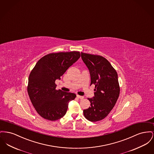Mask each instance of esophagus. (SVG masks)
Returning a JSON list of instances; mask_svg holds the SVG:
<instances>
[{"mask_svg":"<svg viewBox=\"0 0 154 154\" xmlns=\"http://www.w3.org/2000/svg\"><path fill=\"white\" fill-rule=\"evenodd\" d=\"M76 97H77V98H79V99H83V98H84L83 96H79V95H77V96H76Z\"/></svg>","mask_w":154,"mask_h":154,"instance_id":"obj_1","label":"esophagus"}]
</instances>
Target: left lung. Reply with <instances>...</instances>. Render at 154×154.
Returning a JSON list of instances; mask_svg holds the SVG:
<instances>
[{
  "label": "left lung",
  "instance_id": "8db88e82",
  "mask_svg": "<svg viewBox=\"0 0 154 154\" xmlns=\"http://www.w3.org/2000/svg\"><path fill=\"white\" fill-rule=\"evenodd\" d=\"M81 57L89 69L91 83L95 85L94 96L88 98L90 106L83 110L89 121L104 119L115 105L119 96L118 73L104 57L81 53Z\"/></svg>",
  "mask_w": 154,
  "mask_h": 154
}]
</instances>
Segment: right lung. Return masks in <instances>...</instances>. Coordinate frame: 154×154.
Wrapping results in <instances>:
<instances>
[{
	"label": "right lung",
	"mask_w": 154,
	"mask_h": 154,
	"mask_svg": "<svg viewBox=\"0 0 154 154\" xmlns=\"http://www.w3.org/2000/svg\"><path fill=\"white\" fill-rule=\"evenodd\" d=\"M80 57V52L75 51L50 53L41 58L31 72L28 93L36 111L44 119L54 121L63 117L69 101L76 96L56 90L55 81Z\"/></svg>",
	"instance_id": "obj_1"
}]
</instances>
